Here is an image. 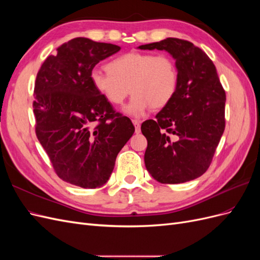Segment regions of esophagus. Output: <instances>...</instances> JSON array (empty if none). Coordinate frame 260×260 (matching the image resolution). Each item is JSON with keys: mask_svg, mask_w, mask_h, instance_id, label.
I'll use <instances>...</instances> for the list:
<instances>
[{"mask_svg": "<svg viewBox=\"0 0 260 260\" xmlns=\"http://www.w3.org/2000/svg\"><path fill=\"white\" fill-rule=\"evenodd\" d=\"M132 122H133V124H135V127H136V133H140L141 132V122H140V120L133 119Z\"/></svg>", "mask_w": 260, "mask_h": 260, "instance_id": "1", "label": "esophagus"}]
</instances>
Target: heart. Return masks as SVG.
Segmentation results:
<instances>
[{
	"label": "heart",
	"instance_id": "obj_1",
	"mask_svg": "<svg viewBox=\"0 0 260 260\" xmlns=\"http://www.w3.org/2000/svg\"><path fill=\"white\" fill-rule=\"evenodd\" d=\"M107 69L92 70V85L112 105L122 104L133 93L123 108L132 117L143 116L149 107H165L177 91L178 70L167 55L131 52L108 62Z\"/></svg>",
	"mask_w": 260,
	"mask_h": 260
}]
</instances>
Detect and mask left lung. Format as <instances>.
<instances>
[{"label": "left lung", "mask_w": 260, "mask_h": 260, "mask_svg": "<svg viewBox=\"0 0 260 260\" xmlns=\"http://www.w3.org/2000/svg\"><path fill=\"white\" fill-rule=\"evenodd\" d=\"M138 49L166 51L178 70L175 96L141 125L147 140L145 167L165 184L199 178L208 169L225 124V92L214 62L193 43L176 38Z\"/></svg>", "instance_id": "1"}]
</instances>
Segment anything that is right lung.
<instances>
[{"label":"right lung","mask_w":260,"mask_h":260,"mask_svg":"<svg viewBox=\"0 0 260 260\" xmlns=\"http://www.w3.org/2000/svg\"><path fill=\"white\" fill-rule=\"evenodd\" d=\"M120 46L76 38L44 60L35 84L36 133L57 176L83 188L104 185L135 132L94 89L91 72Z\"/></svg>","instance_id":"add662e5"}]
</instances>
